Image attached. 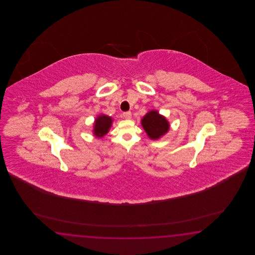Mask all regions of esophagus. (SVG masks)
Masks as SVG:
<instances>
[{
	"mask_svg": "<svg viewBox=\"0 0 255 255\" xmlns=\"http://www.w3.org/2000/svg\"><path fill=\"white\" fill-rule=\"evenodd\" d=\"M123 117L125 118L126 120H130L131 117H132V114H131L130 111H128V112H124L123 113Z\"/></svg>",
	"mask_w": 255,
	"mask_h": 255,
	"instance_id": "1",
	"label": "esophagus"
}]
</instances>
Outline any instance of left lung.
<instances>
[{
  "label": "left lung",
  "mask_w": 255,
  "mask_h": 255,
  "mask_svg": "<svg viewBox=\"0 0 255 255\" xmlns=\"http://www.w3.org/2000/svg\"><path fill=\"white\" fill-rule=\"evenodd\" d=\"M141 125L149 138L157 140L169 129V123L165 117L158 114L157 110H151L141 120Z\"/></svg>",
  "instance_id": "8db88e82"
}]
</instances>
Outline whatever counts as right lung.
Listing matches in <instances>:
<instances>
[{"mask_svg":"<svg viewBox=\"0 0 255 255\" xmlns=\"http://www.w3.org/2000/svg\"><path fill=\"white\" fill-rule=\"evenodd\" d=\"M112 122H113L112 118L106 115H99L94 123V129H93L94 135L98 137L104 136L110 129Z\"/></svg>","mask_w":255,"mask_h":255,"instance_id":"obj_1","label":"right lung"}]
</instances>
